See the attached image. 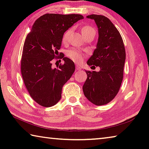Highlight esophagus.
Returning a JSON list of instances; mask_svg holds the SVG:
<instances>
[{
    "instance_id": "esophagus-1",
    "label": "esophagus",
    "mask_w": 149,
    "mask_h": 149,
    "mask_svg": "<svg viewBox=\"0 0 149 149\" xmlns=\"http://www.w3.org/2000/svg\"><path fill=\"white\" fill-rule=\"evenodd\" d=\"M75 68H76V70H81V67L79 66V65H75Z\"/></svg>"
}]
</instances>
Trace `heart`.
Masks as SVG:
<instances>
[{
	"label": "heart",
	"mask_w": 149,
	"mask_h": 149,
	"mask_svg": "<svg viewBox=\"0 0 149 149\" xmlns=\"http://www.w3.org/2000/svg\"><path fill=\"white\" fill-rule=\"evenodd\" d=\"M91 31H95V30L94 29L92 28L91 27L88 26H85L84 27H83V28L81 29V33L83 35H85V33H87ZM71 32H72V29H69L64 33L62 37L63 41L65 42L68 41ZM66 56L68 57L70 59H71L72 60H73V61L75 62H79L80 61H81L83 58H84V54L81 53V52H80L79 50H76V49H71V50H68L66 52Z\"/></svg>",
	"instance_id": "heart-1"
}]
</instances>
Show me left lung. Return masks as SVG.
Wrapping results in <instances>:
<instances>
[{
  "instance_id": "8db88e82",
  "label": "left lung",
  "mask_w": 149,
  "mask_h": 149,
  "mask_svg": "<svg viewBox=\"0 0 149 149\" xmlns=\"http://www.w3.org/2000/svg\"><path fill=\"white\" fill-rule=\"evenodd\" d=\"M87 17L94 20L99 32L97 48L87 64L99 66L100 70L97 72L86 71L87 78L83 91L93 104L104 105L120 90L125 60V47L120 32L108 17L97 14Z\"/></svg>"
}]
</instances>
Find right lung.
<instances>
[{"label":"right lung","instance_id":"right-lung-1","mask_svg":"<svg viewBox=\"0 0 149 149\" xmlns=\"http://www.w3.org/2000/svg\"><path fill=\"white\" fill-rule=\"evenodd\" d=\"M82 19L81 14H44L35 22L27 35L22 75L30 96L42 107H52L59 101L63 85L74 74V62L68 58L60 57L64 63L58 68H52L51 62L58 55L64 33Z\"/></svg>","mask_w":149,"mask_h":149}]
</instances>
